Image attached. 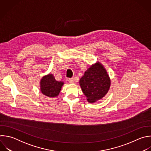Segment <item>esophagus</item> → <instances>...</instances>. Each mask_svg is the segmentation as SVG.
Masks as SVG:
<instances>
[{"instance_id": "1", "label": "esophagus", "mask_w": 151, "mask_h": 151, "mask_svg": "<svg viewBox=\"0 0 151 151\" xmlns=\"http://www.w3.org/2000/svg\"><path fill=\"white\" fill-rule=\"evenodd\" d=\"M68 82L70 83H73V82H74V80H73V78H69L68 79Z\"/></svg>"}]
</instances>
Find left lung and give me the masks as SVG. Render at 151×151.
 <instances>
[{
  "label": "left lung",
  "mask_w": 151,
  "mask_h": 151,
  "mask_svg": "<svg viewBox=\"0 0 151 151\" xmlns=\"http://www.w3.org/2000/svg\"><path fill=\"white\" fill-rule=\"evenodd\" d=\"M80 85L89 103L100 100L107 93L110 87V77L99 62L90 66L80 80Z\"/></svg>",
  "instance_id": "1"
}]
</instances>
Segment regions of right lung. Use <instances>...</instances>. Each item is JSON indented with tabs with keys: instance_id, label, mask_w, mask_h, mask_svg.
Returning <instances> with one entry per match:
<instances>
[{
	"instance_id": "right-lung-1",
	"label": "right lung",
	"mask_w": 151,
	"mask_h": 151,
	"mask_svg": "<svg viewBox=\"0 0 151 151\" xmlns=\"http://www.w3.org/2000/svg\"><path fill=\"white\" fill-rule=\"evenodd\" d=\"M63 84V81L55 80L54 76L49 74L44 76L41 80V91L48 97H55L58 96Z\"/></svg>"
}]
</instances>
